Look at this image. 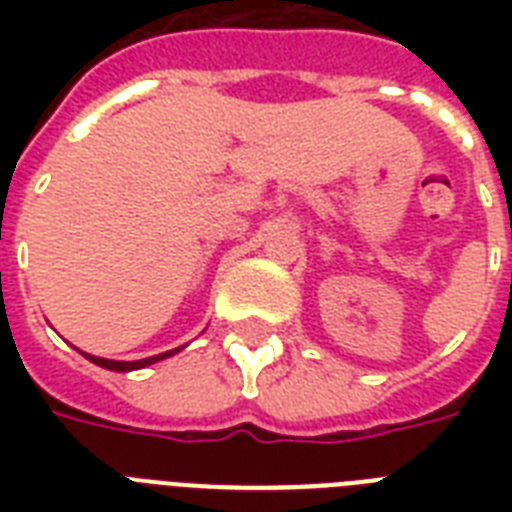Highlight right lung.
I'll use <instances>...</instances> for the list:
<instances>
[{"mask_svg": "<svg viewBox=\"0 0 512 512\" xmlns=\"http://www.w3.org/2000/svg\"><path fill=\"white\" fill-rule=\"evenodd\" d=\"M180 353V348L175 350H167V353H159V356H151V358H140V361H111V358H100V356H90V353H82L92 361V364L103 366V369H111V372H132V369H143V366H151L156 361H162V358H170Z\"/></svg>", "mask_w": 512, "mask_h": 512, "instance_id": "obj_1", "label": "right lung"}]
</instances>
